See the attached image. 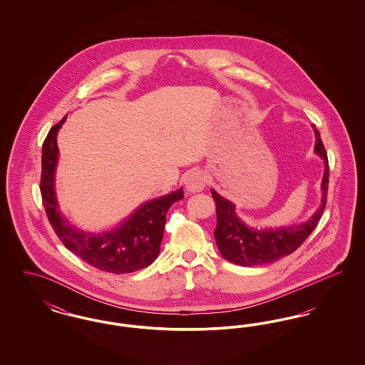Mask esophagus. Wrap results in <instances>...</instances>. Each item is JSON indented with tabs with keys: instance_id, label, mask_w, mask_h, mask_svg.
Instances as JSON below:
<instances>
[{
	"instance_id": "obj_1",
	"label": "esophagus",
	"mask_w": 365,
	"mask_h": 365,
	"mask_svg": "<svg viewBox=\"0 0 365 365\" xmlns=\"http://www.w3.org/2000/svg\"><path fill=\"white\" fill-rule=\"evenodd\" d=\"M205 182H207V178H205V174L201 171H192L185 179L186 189L191 192L202 190L205 187Z\"/></svg>"
}]
</instances>
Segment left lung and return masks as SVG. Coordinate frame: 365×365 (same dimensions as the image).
Wrapping results in <instances>:
<instances>
[{"instance_id":"8db88e82","label":"left lung","mask_w":365,"mask_h":365,"mask_svg":"<svg viewBox=\"0 0 365 365\" xmlns=\"http://www.w3.org/2000/svg\"><path fill=\"white\" fill-rule=\"evenodd\" d=\"M314 152L324 160V176L322 182L323 198L320 208L317 209V212L308 222L298 226L282 227L277 230H253L238 219L234 212V204L220 197L216 191L212 190V198L216 205L217 216L215 240L225 259L242 267L274 262L292 255L312 234L326 208L330 178L326 148L317 130H314Z\"/></svg>"}]
</instances>
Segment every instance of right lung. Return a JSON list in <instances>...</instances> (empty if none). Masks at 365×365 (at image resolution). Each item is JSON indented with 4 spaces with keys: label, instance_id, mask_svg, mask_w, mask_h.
I'll list each match as a JSON object with an SVG mask.
<instances>
[{
    "label": "right lung",
    "instance_id": "1",
    "mask_svg": "<svg viewBox=\"0 0 365 365\" xmlns=\"http://www.w3.org/2000/svg\"><path fill=\"white\" fill-rule=\"evenodd\" d=\"M67 116L54 124L42 145L41 195L49 223L63 245L88 265L110 274H130L146 268L156 260L164 235L165 215L183 198V190L174 191L139 207L120 227L103 234H86L67 225L57 210L53 189L57 163V133Z\"/></svg>",
    "mask_w": 365,
    "mask_h": 365
}]
</instances>
